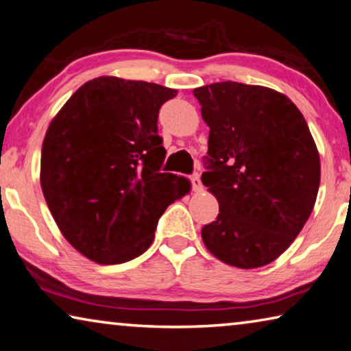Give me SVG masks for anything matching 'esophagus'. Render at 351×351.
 I'll return each instance as SVG.
<instances>
[{"instance_id":"34e87169","label":"esophagus","mask_w":351,"mask_h":351,"mask_svg":"<svg viewBox=\"0 0 351 351\" xmlns=\"http://www.w3.org/2000/svg\"><path fill=\"white\" fill-rule=\"evenodd\" d=\"M191 181H192L193 192H202L203 191V184H202V180H199V175H197V173L192 175Z\"/></svg>"}]
</instances>
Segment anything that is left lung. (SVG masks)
Wrapping results in <instances>:
<instances>
[{"mask_svg": "<svg viewBox=\"0 0 351 351\" xmlns=\"http://www.w3.org/2000/svg\"><path fill=\"white\" fill-rule=\"evenodd\" d=\"M193 95L209 126L203 184L220 213L202 239L217 259L239 269L274 263L313 213L320 156L303 114L264 86L214 82Z\"/></svg>", "mask_w": 351, "mask_h": 351, "instance_id": "8db88e82", "label": "left lung"}]
</instances>
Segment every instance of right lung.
Wrapping results in <instances>:
<instances>
[{
    "label": "right lung",
    "mask_w": 351,
    "mask_h": 351,
    "mask_svg": "<svg viewBox=\"0 0 351 351\" xmlns=\"http://www.w3.org/2000/svg\"><path fill=\"white\" fill-rule=\"evenodd\" d=\"M175 88L99 76L69 98L42 143L40 186L56 225L97 264L145 253L167 206L191 181L159 173L158 114Z\"/></svg>",
    "instance_id": "obj_1"
}]
</instances>
